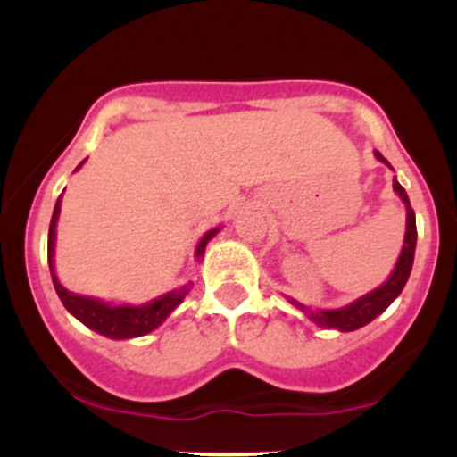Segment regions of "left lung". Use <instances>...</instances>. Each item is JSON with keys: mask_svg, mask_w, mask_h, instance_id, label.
Here are the masks:
<instances>
[{"mask_svg": "<svg viewBox=\"0 0 457 457\" xmlns=\"http://www.w3.org/2000/svg\"><path fill=\"white\" fill-rule=\"evenodd\" d=\"M376 156L382 161V163H386V159L380 154V152H376ZM394 190H395V195L403 199L404 205H407V232H404V245H403V252H400L398 262H395V270L391 271V276L386 283H382L380 287L373 289V292L367 294V296L353 301L352 305L340 307V310L312 312L310 307L301 305L298 301L289 298V303H292L294 307H298L301 312H305V314L310 316V320L316 322L318 327H327V329H338V331L361 329V327H365L367 322H371L373 318L380 316L382 312H385L386 307H389L391 303L400 296L403 287L407 285L409 274H411V267H413V254H416V238H418L416 214H413L407 192H404V187L400 186L395 179H394Z\"/></svg>", "mask_w": 457, "mask_h": 457, "instance_id": "obj_1", "label": "left lung"}]
</instances>
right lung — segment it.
<instances>
[{
  "mask_svg": "<svg viewBox=\"0 0 457 457\" xmlns=\"http://www.w3.org/2000/svg\"><path fill=\"white\" fill-rule=\"evenodd\" d=\"M84 165L81 161L77 165V170ZM59 210H62V196L57 199V205H54L53 219H50V229H48V265H50V274H53V283L54 289H57V296L62 298L63 307L71 312L77 320L84 322L86 327H90L92 331L96 334L105 336V338H114V340H128V338H137V336H145L150 334L152 329L161 325L170 314L174 312V307H179L183 303V298L187 296V292L192 289L190 285H183L181 289H174V292L163 294V296L154 298V301L145 303V305H108V303H101L96 298H87V296H79V294H72L63 287L62 283L54 276V234H57V219H59ZM219 232V228L210 229L205 237L201 238L199 245H196V258H201L205 254V245L214 234Z\"/></svg>",
  "mask_w": 457,
  "mask_h": 457,
  "instance_id": "add662e5",
  "label": "right lung"
}]
</instances>
